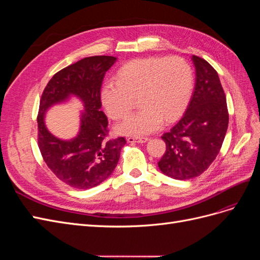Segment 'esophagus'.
<instances>
[{
    "label": "esophagus",
    "mask_w": 260,
    "mask_h": 260,
    "mask_svg": "<svg viewBox=\"0 0 260 260\" xmlns=\"http://www.w3.org/2000/svg\"><path fill=\"white\" fill-rule=\"evenodd\" d=\"M148 138L146 137H128L127 141L129 143H145Z\"/></svg>",
    "instance_id": "obj_1"
}]
</instances>
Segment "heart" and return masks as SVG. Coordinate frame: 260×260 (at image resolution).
<instances>
[{"label": "heart", "instance_id": "obj_1", "mask_svg": "<svg viewBox=\"0 0 260 260\" xmlns=\"http://www.w3.org/2000/svg\"><path fill=\"white\" fill-rule=\"evenodd\" d=\"M193 82L188 62L179 56L145 57L125 64L118 80L107 81L102 102L109 117L122 119L139 98L140 111L117 125V132L145 136L158 130L165 122L175 121L190 98Z\"/></svg>", "mask_w": 260, "mask_h": 260}]
</instances>
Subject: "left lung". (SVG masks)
Instances as JSON below:
<instances>
[{
  "instance_id": "obj_1",
  "label": "left lung",
  "mask_w": 260,
  "mask_h": 260,
  "mask_svg": "<svg viewBox=\"0 0 260 260\" xmlns=\"http://www.w3.org/2000/svg\"><path fill=\"white\" fill-rule=\"evenodd\" d=\"M195 85L182 118L161 139L166 152L158 161L162 174L177 180L201 176L215 160L229 124L226 99L216 70L193 55Z\"/></svg>"
}]
</instances>
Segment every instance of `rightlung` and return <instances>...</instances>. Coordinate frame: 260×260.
Instances as JSON below:
<instances>
[{
  "label": "right lung",
  "mask_w": 260,
  "mask_h": 260,
  "mask_svg": "<svg viewBox=\"0 0 260 260\" xmlns=\"http://www.w3.org/2000/svg\"><path fill=\"white\" fill-rule=\"evenodd\" d=\"M116 57H84L55 74L46 84L38 113V146L43 160L61 182L86 190L103 182L113 174L120 152L127 143L123 137L108 139V120L101 111V88L104 76ZM70 95L85 104L81 132L75 139L62 141L46 129L43 118L53 104Z\"/></svg>",
  "instance_id": "right-lung-1"
}]
</instances>
